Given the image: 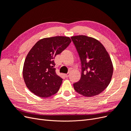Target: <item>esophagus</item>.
Instances as JSON below:
<instances>
[{
  "label": "esophagus",
  "instance_id": "34e87169",
  "mask_svg": "<svg viewBox=\"0 0 131 131\" xmlns=\"http://www.w3.org/2000/svg\"><path fill=\"white\" fill-rule=\"evenodd\" d=\"M69 75H70V73H67V74H64L65 77H66V78H68V77H69Z\"/></svg>",
  "mask_w": 131,
  "mask_h": 131
}]
</instances>
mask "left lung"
<instances>
[{
  "label": "left lung",
  "instance_id": "left-lung-1",
  "mask_svg": "<svg viewBox=\"0 0 131 131\" xmlns=\"http://www.w3.org/2000/svg\"><path fill=\"white\" fill-rule=\"evenodd\" d=\"M81 63V76L73 84L75 90L91 97L103 91L110 84L113 66L104 46L97 39L86 35L71 37Z\"/></svg>",
  "mask_w": 131,
  "mask_h": 131
}]
</instances>
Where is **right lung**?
I'll return each instance as SVG.
<instances>
[{
  "label": "right lung",
  "instance_id": "obj_1",
  "mask_svg": "<svg viewBox=\"0 0 131 131\" xmlns=\"http://www.w3.org/2000/svg\"><path fill=\"white\" fill-rule=\"evenodd\" d=\"M69 37L57 36L39 40L29 51L25 61L23 77L31 92L47 98L56 94L63 79L56 74L54 59L71 42Z\"/></svg>",
  "mask_w": 131,
  "mask_h": 131
}]
</instances>
